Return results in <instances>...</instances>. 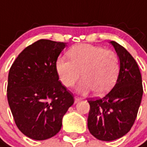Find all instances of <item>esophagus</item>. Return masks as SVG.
Returning a JSON list of instances; mask_svg holds the SVG:
<instances>
[{
	"instance_id": "esophagus-1",
	"label": "esophagus",
	"mask_w": 147,
	"mask_h": 147,
	"mask_svg": "<svg viewBox=\"0 0 147 147\" xmlns=\"http://www.w3.org/2000/svg\"><path fill=\"white\" fill-rule=\"evenodd\" d=\"M82 100L81 98H79V97H75V103H78L79 102H80Z\"/></svg>"
}]
</instances>
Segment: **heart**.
<instances>
[{
  "mask_svg": "<svg viewBox=\"0 0 147 147\" xmlns=\"http://www.w3.org/2000/svg\"><path fill=\"white\" fill-rule=\"evenodd\" d=\"M70 60L58 59L56 64L61 81L67 87L73 86L82 76L79 92L91 90L96 94L108 92L116 83L119 72L120 58L115 51L90 44H78L68 50Z\"/></svg>",
  "mask_w": 147,
  "mask_h": 147,
  "instance_id": "b5f03b06",
  "label": "heart"
}]
</instances>
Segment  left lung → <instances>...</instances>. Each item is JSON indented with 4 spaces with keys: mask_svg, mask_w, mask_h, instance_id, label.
Masks as SVG:
<instances>
[{
    "mask_svg": "<svg viewBox=\"0 0 147 147\" xmlns=\"http://www.w3.org/2000/svg\"><path fill=\"white\" fill-rule=\"evenodd\" d=\"M120 58V68L113 88L103 98L88 100L90 132L102 141H113L129 131L142 101V76L136 60L126 49L112 41Z\"/></svg>",
    "mask_w": 147,
    "mask_h": 147,
    "instance_id": "8db88e82",
    "label": "left lung"
}]
</instances>
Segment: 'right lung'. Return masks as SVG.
Here are the masks:
<instances>
[{"instance_id":"obj_1","label":"right lung","mask_w":147,"mask_h":147,"mask_svg":"<svg viewBox=\"0 0 147 147\" xmlns=\"http://www.w3.org/2000/svg\"><path fill=\"white\" fill-rule=\"evenodd\" d=\"M66 43L40 39L19 54L8 72L7 98L15 123L34 140L57 135L73 105V94L59 81L56 64Z\"/></svg>"}]
</instances>
